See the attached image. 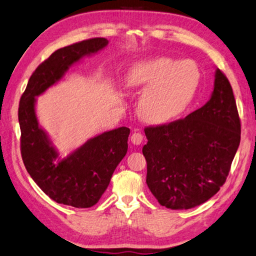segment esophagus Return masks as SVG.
Listing matches in <instances>:
<instances>
[{
	"label": "esophagus",
	"instance_id": "1",
	"mask_svg": "<svg viewBox=\"0 0 256 256\" xmlns=\"http://www.w3.org/2000/svg\"><path fill=\"white\" fill-rule=\"evenodd\" d=\"M130 142H132L134 145H140V142H142V135L140 133H138V132L133 133L132 136H130Z\"/></svg>",
	"mask_w": 256,
	"mask_h": 256
}]
</instances>
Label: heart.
Here are the masks:
<instances>
[{
    "mask_svg": "<svg viewBox=\"0 0 256 256\" xmlns=\"http://www.w3.org/2000/svg\"><path fill=\"white\" fill-rule=\"evenodd\" d=\"M200 80V70L191 60L145 58L130 65L124 76L128 87L144 89L138 112L144 120L162 124L188 109Z\"/></svg>",
    "mask_w": 256,
    "mask_h": 256,
    "instance_id": "b5f03b06",
    "label": "heart"
}]
</instances>
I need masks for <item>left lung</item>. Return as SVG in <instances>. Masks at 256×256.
<instances>
[{"mask_svg":"<svg viewBox=\"0 0 256 256\" xmlns=\"http://www.w3.org/2000/svg\"><path fill=\"white\" fill-rule=\"evenodd\" d=\"M146 183L160 205L190 210L215 195L227 179L241 138L232 88L216 68L210 100L186 118L145 128Z\"/></svg>","mask_w":256,"mask_h":256,"instance_id":"8db88e82","label":"left lung"}]
</instances>
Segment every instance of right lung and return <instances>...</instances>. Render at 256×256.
<instances>
[{"label":"right lung","mask_w":256,"mask_h":256,"mask_svg":"<svg viewBox=\"0 0 256 256\" xmlns=\"http://www.w3.org/2000/svg\"><path fill=\"white\" fill-rule=\"evenodd\" d=\"M94 38L64 46L36 68L20 101L24 164L37 186L58 204L88 208L98 203L118 164L126 155L130 128L121 126L89 138L62 158L36 114L37 97L58 84L74 64L108 46Z\"/></svg>","instance_id":"obj_1"}]
</instances>
